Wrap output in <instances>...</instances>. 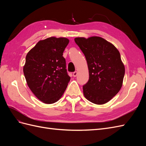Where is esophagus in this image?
I'll use <instances>...</instances> for the list:
<instances>
[{"mask_svg":"<svg viewBox=\"0 0 146 146\" xmlns=\"http://www.w3.org/2000/svg\"><path fill=\"white\" fill-rule=\"evenodd\" d=\"M77 76V71L74 72H73V76L75 77H76Z\"/></svg>","mask_w":146,"mask_h":146,"instance_id":"obj_1","label":"esophagus"}]
</instances>
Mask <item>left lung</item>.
Here are the masks:
<instances>
[{
    "label": "left lung",
    "mask_w": 146,
    "mask_h": 146,
    "mask_svg": "<svg viewBox=\"0 0 146 146\" xmlns=\"http://www.w3.org/2000/svg\"><path fill=\"white\" fill-rule=\"evenodd\" d=\"M75 42L85 55L89 80L83 86L84 96L98 105L104 104L121 90L125 75L120 53L104 38H76Z\"/></svg>",
    "instance_id": "1"
}]
</instances>
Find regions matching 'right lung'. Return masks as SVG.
<instances>
[{"mask_svg": "<svg viewBox=\"0 0 146 146\" xmlns=\"http://www.w3.org/2000/svg\"><path fill=\"white\" fill-rule=\"evenodd\" d=\"M69 41L50 37L39 41L27 54L23 71L27 85L45 104L58 101L70 81L63 52Z\"/></svg>", "mask_w": 146, "mask_h": 146, "instance_id": "obj_1", "label": "right lung"}]
</instances>
